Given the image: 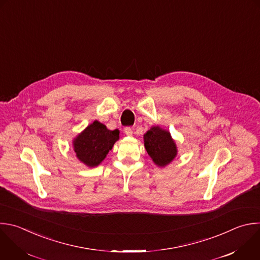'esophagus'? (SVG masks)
Listing matches in <instances>:
<instances>
[{
	"instance_id": "1",
	"label": "esophagus",
	"mask_w": 260,
	"mask_h": 260,
	"mask_svg": "<svg viewBox=\"0 0 260 260\" xmlns=\"http://www.w3.org/2000/svg\"><path fill=\"white\" fill-rule=\"evenodd\" d=\"M123 132H124V134H125L126 136H132V135H133V128H132L131 126H126V127H124Z\"/></svg>"
}]
</instances>
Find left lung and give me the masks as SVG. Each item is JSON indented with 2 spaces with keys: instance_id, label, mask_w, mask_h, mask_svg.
I'll return each mask as SVG.
<instances>
[{
  "instance_id": "obj_1",
  "label": "left lung",
  "mask_w": 260,
  "mask_h": 260,
  "mask_svg": "<svg viewBox=\"0 0 260 260\" xmlns=\"http://www.w3.org/2000/svg\"><path fill=\"white\" fill-rule=\"evenodd\" d=\"M144 145L153 162L164 167L174 160L178 154V148L170 133L159 126H152L144 135Z\"/></svg>"
}]
</instances>
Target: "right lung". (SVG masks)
<instances>
[{
  "label": "right lung",
  "mask_w": 260,
  "mask_h": 260,
  "mask_svg": "<svg viewBox=\"0 0 260 260\" xmlns=\"http://www.w3.org/2000/svg\"><path fill=\"white\" fill-rule=\"evenodd\" d=\"M119 139V131H110L95 120L73 140V150L80 162L89 167L98 166Z\"/></svg>",
  "instance_id": "add662e5"
}]
</instances>
